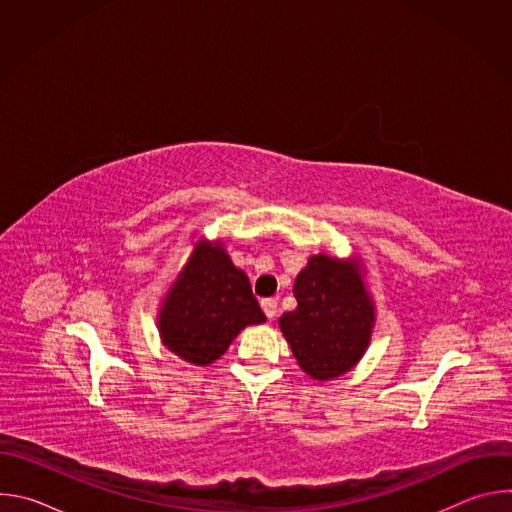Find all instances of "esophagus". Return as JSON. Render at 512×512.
<instances>
[{
	"label": "esophagus",
	"instance_id": "1",
	"mask_svg": "<svg viewBox=\"0 0 512 512\" xmlns=\"http://www.w3.org/2000/svg\"><path fill=\"white\" fill-rule=\"evenodd\" d=\"M261 308H263V312H265V316H267L269 320L275 318V314H277V302H275V300H271V298L263 300V302H261Z\"/></svg>",
	"mask_w": 512,
	"mask_h": 512
}]
</instances>
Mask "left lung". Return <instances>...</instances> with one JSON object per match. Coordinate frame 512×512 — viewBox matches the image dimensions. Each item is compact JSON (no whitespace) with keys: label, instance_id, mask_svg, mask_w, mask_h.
<instances>
[{"label":"left lung","instance_id":"1","mask_svg":"<svg viewBox=\"0 0 512 512\" xmlns=\"http://www.w3.org/2000/svg\"><path fill=\"white\" fill-rule=\"evenodd\" d=\"M298 308L279 328L304 373L330 381L348 373L369 348L375 306L354 261L312 255L294 283Z\"/></svg>","mask_w":512,"mask_h":512}]
</instances>
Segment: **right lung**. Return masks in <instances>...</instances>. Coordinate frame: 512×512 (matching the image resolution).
Listing matches in <instances>:
<instances>
[{"label": "right lung", "instance_id": "add662e5", "mask_svg": "<svg viewBox=\"0 0 512 512\" xmlns=\"http://www.w3.org/2000/svg\"><path fill=\"white\" fill-rule=\"evenodd\" d=\"M265 314L245 271L221 243L198 241L160 308V336L168 350L196 367L221 358L235 336Z\"/></svg>", "mask_w": 512, "mask_h": 512}]
</instances>
